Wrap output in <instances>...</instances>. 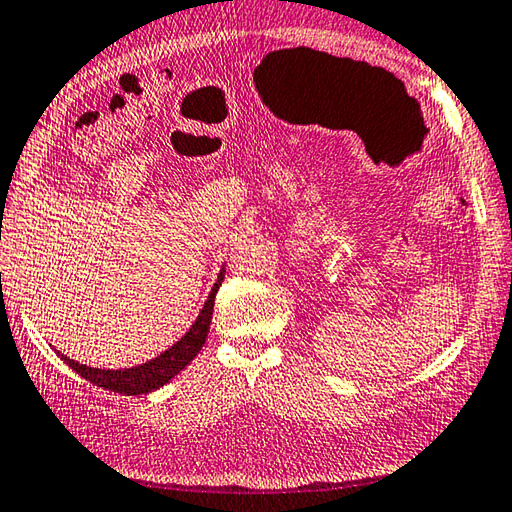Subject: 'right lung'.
I'll use <instances>...</instances> for the list:
<instances>
[{
  "label": "right lung",
  "instance_id": "obj_1",
  "mask_svg": "<svg viewBox=\"0 0 512 512\" xmlns=\"http://www.w3.org/2000/svg\"><path fill=\"white\" fill-rule=\"evenodd\" d=\"M224 282V270L217 277V284L210 290V295L206 299V304L199 313L197 322L190 326L188 333L179 339L175 346H170L166 353H162L150 362L135 366V368H124V370H102V368H88L84 364H77L75 359H68L64 355H59L64 359V364L75 370L77 375H82L88 379L90 384L102 386L106 390H113V393H124V395H144L150 393V390H157L159 386H164L170 382L179 370H184L188 366L190 359H193L199 350H202L208 328H210V319H213V306H215V295L217 288Z\"/></svg>",
  "mask_w": 512,
  "mask_h": 512
}]
</instances>
